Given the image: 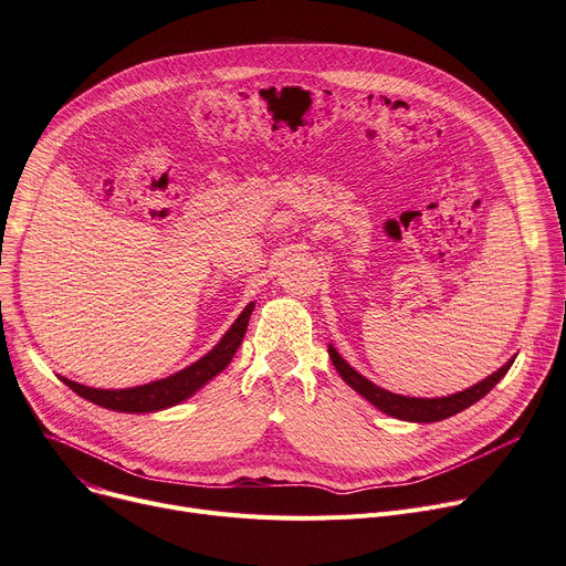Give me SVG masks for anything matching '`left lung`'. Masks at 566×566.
Listing matches in <instances>:
<instances>
[{
    "mask_svg": "<svg viewBox=\"0 0 566 566\" xmlns=\"http://www.w3.org/2000/svg\"><path fill=\"white\" fill-rule=\"evenodd\" d=\"M328 353H331V360H333L335 369L355 392L363 395L369 403H374L385 415H392V418L406 420V422H440V420L452 418V415L465 410L474 401L486 397L514 365V358H512L510 363H504L495 374L486 376L484 380L472 385V388H468L463 392H457L450 397H436V399H418V397H403V395H395V392L378 388V385H374L363 374L355 371L335 350V346H328Z\"/></svg>",
    "mask_w": 566,
    "mask_h": 566,
    "instance_id": "left-lung-1",
    "label": "left lung"
}]
</instances>
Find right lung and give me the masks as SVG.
<instances>
[{
    "instance_id": "1",
    "label": "right lung",
    "mask_w": 566,
    "mask_h": 566,
    "mask_svg": "<svg viewBox=\"0 0 566 566\" xmlns=\"http://www.w3.org/2000/svg\"><path fill=\"white\" fill-rule=\"evenodd\" d=\"M254 310V303H250L241 316L233 321L231 328L224 333V337L216 344V348L208 350L203 358H199L195 365L176 371L167 378L137 385V388H124V390H101V388H86V385H80L75 380L62 378L69 388L80 395L82 399L92 401L96 406L109 408V410H122V412H154L163 410L169 406H176L192 397L197 390H201L203 385L216 378L227 365L231 363L233 353L241 346L245 331H248V321Z\"/></svg>"
}]
</instances>
